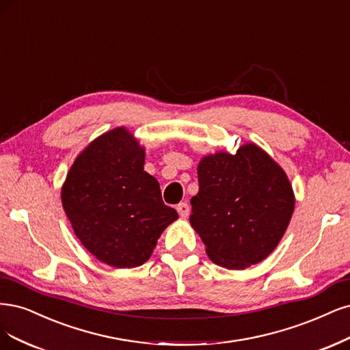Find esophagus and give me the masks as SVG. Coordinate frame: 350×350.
I'll use <instances>...</instances> for the list:
<instances>
[{
  "label": "esophagus",
  "mask_w": 350,
  "mask_h": 350,
  "mask_svg": "<svg viewBox=\"0 0 350 350\" xmlns=\"http://www.w3.org/2000/svg\"><path fill=\"white\" fill-rule=\"evenodd\" d=\"M176 211L180 217H183V219H187L188 214H189V206L187 202H179L176 206Z\"/></svg>",
  "instance_id": "1"
}]
</instances>
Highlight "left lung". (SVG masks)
<instances>
[{"instance_id":"8db88e82","label":"left lung","mask_w":350,"mask_h":350,"mask_svg":"<svg viewBox=\"0 0 350 350\" xmlns=\"http://www.w3.org/2000/svg\"><path fill=\"white\" fill-rule=\"evenodd\" d=\"M198 185L189 223L208 258L227 269H245L268 258L294 213V191L282 167L247 143L234 154L204 156Z\"/></svg>"}]
</instances>
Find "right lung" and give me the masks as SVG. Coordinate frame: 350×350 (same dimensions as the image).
Wrapping results in <instances>:
<instances>
[{
  "label": "right lung",
  "mask_w": 350,
  "mask_h": 350,
  "mask_svg": "<svg viewBox=\"0 0 350 350\" xmlns=\"http://www.w3.org/2000/svg\"><path fill=\"white\" fill-rule=\"evenodd\" d=\"M143 165L144 148L126 127H117L78 154L62 187V206L77 237L114 268L143 265L178 219Z\"/></svg>",
  "instance_id": "1"
}]
</instances>
